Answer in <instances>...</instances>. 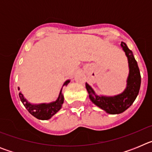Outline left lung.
I'll return each mask as SVG.
<instances>
[{"instance_id": "1", "label": "left lung", "mask_w": 152, "mask_h": 152, "mask_svg": "<svg viewBox=\"0 0 152 152\" xmlns=\"http://www.w3.org/2000/svg\"><path fill=\"white\" fill-rule=\"evenodd\" d=\"M121 47L128 58L129 68L126 88L124 91L113 96H99L95 94L91 86L86 83V88L91 101L110 114H119L126 110L135 101L140 89L141 75L137 61H135L132 52L123 42H121Z\"/></svg>"}]
</instances>
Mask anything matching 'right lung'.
I'll return each instance as SVG.
<instances>
[{
    "instance_id": "obj_1",
    "label": "right lung",
    "mask_w": 152,
    "mask_h": 152,
    "mask_svg": "<svg viewBox=\"0 0 152 152\" xmlns=\"http://www.w3.org/2000/svg\"><path fill=\"white\" fill-rule=\"evenodd\" d=\"M70 82V80H67L63 84L62 88L64 86H67L68 83ZM20 91V88H18ZM62 88L61 89L59 93V95L58 96L57 100L56 101L51 102L49 103H39V104H33L29 103L26 98L24 97L23 94L21 92L19 93V96L20 98L21 102L26 107V109L29 111L31 115H33L34 117L37 118L42 120H47L49 119L52 116H54L55 114L59 111L62 107V104L64 103V96H63Z\"/></svg>"
}]
</instances>
